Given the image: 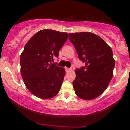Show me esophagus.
Segmentation results:
<instances>
[{
	"mask_svg": "<svg viewBox=\"0 0 130 130\" xmlns=\"http://www.w3.org/2000/svg\"><path fill=\"white\" fill-rule=\"evenodd\" d=\"M71 70V68H65V71H67V72H69Z\"/></svg>",
	"mask_w": 130,
	"mask_h": 130,
	"instance_id": "esophagus-1",
	"label": "esophagus"
}]
</instances>
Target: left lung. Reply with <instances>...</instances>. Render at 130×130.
I'll return each instance as SVG.
<instances>
[{"label":"left lung","instance_id":"1","mask_svg":"<svg viewBox=\"0 0 130 130\" xmlns=\"http://www.w3.org/2000/svg\"><path fill=\"white\" fill-rule=\"evenodd\" d=\"M69 35L79 59L85 63V67L75 70L73 86L76 95L85 100L95 99L105 91L113 77L112 50L93 33H70Z\"/></svg>","mask_w":130,"mask_h":130}]
</instances>
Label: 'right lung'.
<instances>
[{
	"mask_svg": "<svg viewBox=\"0 0 130 130\" xmlns=\"http://www.w3.org/2000/svg\"><path fill=\"white\" fill-rule=\"evenodd\" d=\"M68 34L51 29L37 32L20 56L21 74L28 90L37 97L50 99L59 92L65 68L51 63L68 39Z\"/></svg>",
	"mask_w": 130,
	"mask_h": 130,
	"instance_id": "right-lung-1",
	"label": "right lung"
}]
</instances>
